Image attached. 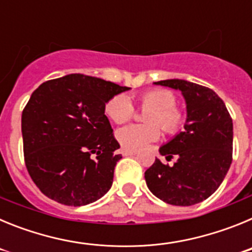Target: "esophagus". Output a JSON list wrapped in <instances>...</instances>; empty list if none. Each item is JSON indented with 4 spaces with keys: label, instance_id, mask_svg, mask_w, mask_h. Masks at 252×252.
Wrapping results in <instances>:
<instances>
[{
    "label": "esophagus",
    "instance_id": "esophagus-1",
    "mask_svg": "<svg viewBox=\"0 0 252 252\" xmlns=\"http://www.w3.org/2000/svg\"><path fill=\"white\" fill-rule=\"evenodd\" d=\"M121 154H122V155H124V157H132V155H136L137 151H135V150H128V149L122 148V149H121Z\"/></svg>",
    "mask_w": 252,
    "mask_h": 252
}]
</instances>
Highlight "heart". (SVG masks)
Returning a JSON list of instances; mask_svg holds the SVG:
<instances>
[{"instance_id": "heart-1", "label": "heart", "mask_w": 252, "mask_h": 252, "mask_svg": "<svg viewBox=\"0 0 252 252\" xmlns=\"http://www.w3.org/2000/svg\"><path fill=\"white\" fill-rule=\"evenodd\" d=\"M139 104L145 111L144 120L148 124L127 125L119 128L116 137L128 150H139L160 137V127L168 135H174L183 127L186 116L177 107V97L173 92L157 88L142 93ZM104 113L115 124H124L132 119L135 110L127 95L116 94L104 104Z\"/></svg>"}]
</instances>
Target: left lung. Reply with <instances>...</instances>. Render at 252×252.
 <instances>
[{
    "label": "left lung",
    "instance_id": "left-lung-1",
    "mask_svg": "<svg viewBox=\"0 0 252 252\" xmlns=\"http://www.w3.org/2000/svg\"><path fill=\"white\" fill-rule=\"evenodd\" d=\"M155 84L183 93L187 102L186 131L160 148L159 159L145 171L150 192L173 206H193L217 190L232 162L233 125L224 102L215 91L183 79Z\"/></svg>",
    "mask_w": 252,
    "mask_h": 252
}]
</instances>
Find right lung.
<instances>
[{
  "label": "right lung",
  "instance_id": "1",
  "mask_svg": "<svg viewBox=\"0 0 252 252\" xmlns=\"http://www.w3.org/2000/svg\"><path fill=\"white\" fill-rule=\"evenodd\" d=\"M128 87L84 74L40 84L22 111L25 165L41 193L79 207L103 197L113 182L120 144L104 104Z\"/></svg>",
  "mask_w": 252,
  "mask_h": 252
}]
</instances>
